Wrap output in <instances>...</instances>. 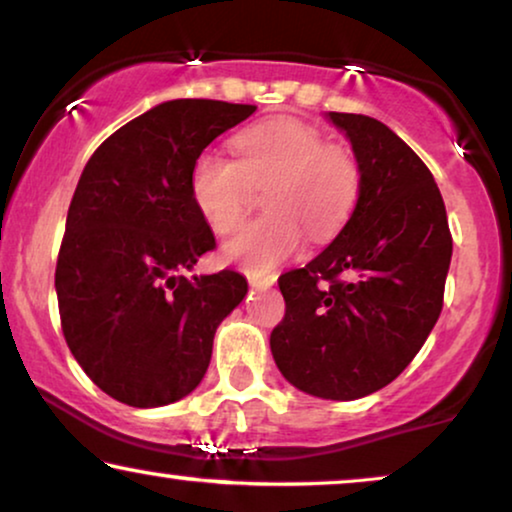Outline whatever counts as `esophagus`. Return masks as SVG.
<instances>
[{
  "label": "esophagus",
  "instance_id": "esophagus-1",
  "mask_svg": "<svg viewBox=\"0 0 512 512\" xmlns=\"http://www.w3.org/2000/svg\"><path fill=\"white\" fill-rule=\"evenodd\" d=\"M248 283L252 285V288H271V285L276 283V274H257V271H248Z\"/></svg>",
  "mask_w": 512,
  "mask_h": 512
}]
</instances>
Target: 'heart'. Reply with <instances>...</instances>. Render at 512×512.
Segmentation results:
<instances>
[{
	"label": "heart",
	"mask_w": 512,
	"mask_h": 512,
	"mask_svg": "<svg viewBox=\"0 0 512 512\" xmlns=\"http://www.w3.org/2000/svg\"><path fill=\"white\" fill-rule=\"evenodd\" d=\"M236 161L217 152L196 156L189 189L217 236L241 227L262 189L267 213L224 245V257L250 271H269L299 250L306 231L327 238L344 227L360 194L356 154L297 119H271L234 138Z\"/></svg>",
	"instance_id": "b5f03b06"
}]
</instances>
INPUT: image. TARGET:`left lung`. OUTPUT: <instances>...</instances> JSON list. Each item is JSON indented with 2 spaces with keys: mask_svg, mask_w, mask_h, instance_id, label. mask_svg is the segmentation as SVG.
Wrapping results in <instances>:
<instances>
[{
  "mask_svg": "<svg viewBox=\"0 0 512 512\" xmlns=\"http://www.w3.org/2000/svg\"><path fill=\"white\" fill-rule=\"evenodd\" d=\"M360 166L356 208L335 241L278 278L285 316L271 353L299 391L356 400L398 377L442 311L452 234L426 163L381 121L327 114Z\"/></svg>",
  "mask_w": 512,
  "mask_h": 512,
  "instance_id": "left-lung-1",
  "label": "left lung"
}]
</instances>
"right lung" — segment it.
Returning <instances> with one entry per match:
<instances>
[{
	"label": "right lung",
	"instance_id": "obj_1",
	"mask_svg": "<svg viewBox=\"0 0 512 512\" xmlns=\"http://www.w3.org/2000/svg\"><path fill=\"white\" fill-rule=\"evenodd\" d=\"M255 109L161 102L109 135L79 177L56 264L60 325L81 370L119 403L192 393L217 325L248 292L238 271H182L215 248L189 189L196 156Z\"/></svg>",
	"mask_w": 512,
	"mask_h": 512
}]
</instances>
